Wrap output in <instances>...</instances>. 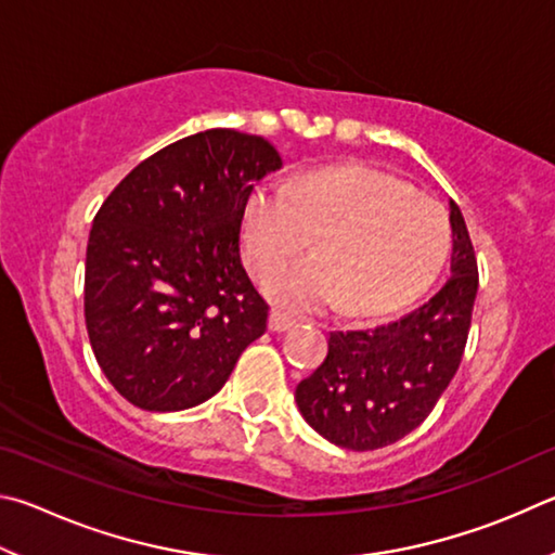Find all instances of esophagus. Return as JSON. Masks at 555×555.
<instances>
[{
	"label": "esophagus",
	"instance_id": "obj_1",
	"mask_svg": "<svg viewBox=\"0 0 555 555\" xmlns=\"http://www.w3.org/2000/svg\"><path fill=\"white\" fill-rule=\"evenodd\" d=\"M295 322H293V317H287L285 312H280V309H272L270 312V322H268V326H270V332H287L289 326H293Z\"/></svg>",
	"mask_w": 555,
	"mask_h": 555
}]
</instances>
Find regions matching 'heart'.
<instances>
[{
	"mask_svg": "<svg viewBox=\"0 0 555 555\" xmlns=\"http://www.w3.org/2000/svg\"><path fill=\"white\" fill-rule=\"evenodd\" d=\"M314 232L318 256L266 283L293 312L344 302L356 317L397 312L434 283L451 250L449 214L436 199L380 170L324 168L253 190L241 219L243 258L266 278Z\"/></svg>",
	"mask_w": 555,
	"mask_h": 555,
	"instance_id": "heart-1",
	"label": "heart"
}]
</instances>
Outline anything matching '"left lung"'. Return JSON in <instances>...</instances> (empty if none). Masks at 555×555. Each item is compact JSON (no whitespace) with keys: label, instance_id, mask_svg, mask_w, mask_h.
<instances>
[{"label":"left lung","instance_id":"1","mask_svg":"<svg viewBox=\"0 0 555 555\" xmlns=\"http://www.w3.org/2000/svg\"><path fill=\"white\" fill-rule=\"evenodd\" d=\"M451 278L429 302L392 324L334 332L317 371L297 385L305 420L348 451H375L414 431L439 402L468 341L478 258L451 202Z\"/></svg>","mask_w":555,"mask_h":555}]
</instances>
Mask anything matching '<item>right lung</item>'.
I'll list each match as a JSON object with an SVG mask.
<instances>
[{
    "label": "right lung",
    "mask_w": 555,
    "mask_h": 555,
    "mask_svg": "<svg viewBox=\"0 0 555 555\" xmlns=\"http://www.w3.org/2000/svg\"><path fill=\"white\" fill-rule=\"evenodd\" d=\"M260 135L209 129L135 165L102 202L85 262V324L124 400L178 412L217 395L268 302L241 262L253 184L278 170Z\"/></svg>",
    "instance_id": "right-lung-1"
}]
</instances>
